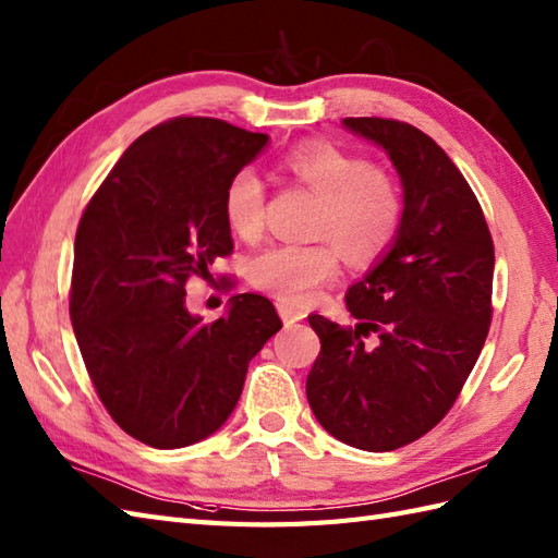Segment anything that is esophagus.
Masks as SVG:
<instances>
[{
  "label": "esophagus",
  "mask_w": 558,
  "mask_h": 558,
  "mask_svg": "<svg viewBox=\"0 0 558 558\" xmlns=\"http://www.w3.org/2000/svg\"><path fill=\"white\" fill-rule=\"evenodd\" d=\"M276 306H278V314H280V318H282L284 326H292V323H296V320H302V318H304L302 311L296 308V306H292L290 302L278 300V302H276Z\"/></svg>",
  "instance_id": "34e87169"
}]
</instances>
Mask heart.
Segmentation results:
<instances>
[{
	"instance_id": "1",
	"label": "heart",
	"mask_w": 558,
	"mask_h": 558,
	"mask_svg": "<svg viewBox=\"0 0 558 558\" xmlns=\"http://www.w3.org/2000/svg\"><path fill=\"white\" fill-rule=\"evenodd\" d=\"M282 171L320 202L314 238L330 240L354 262H368L392 242L401 218L395 180L366 159L328 142H311L282 159ZM223 218L242 240L262 235L266 185L254 168H240L223 190ZM330 242L274 244L250 262V280L284 302L306 304L340 274Z\"/></svg>"
}]
</instances>
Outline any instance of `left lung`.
I'll list each match as a JSON object with an SVG mask.
<instances>
[{
    "label": "left lung",
    "mask_w": 558,
    "mask_h": 558,
    "mask_svg": "<svg viewBox=\"0 0 558 558\" xmlns=\"http://www.w3.org/2000/svg\"><path fill=\"white\" fill-rule=\"evenodd\" d=\"M342 123L387 151L404 211L390 252L344 296L356 326L308 316L320 352L306 397L344 445L392 451L447 416L481 356L495 244L481 202L433 137L375 116Z\"/></svg>",
    "instance_id": "8db88e82"
}]
</instances>
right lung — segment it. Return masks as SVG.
<instances>
[{
  "label": "right lung",
  "instance_id": "right-lung-1",
  "mask_svg": "<svg viewBox=\"0 0 558 558\" xmlns=\"http://www.w3.org/2000/svg\"><path fill=\"white\" fill-rule=\"evenodd\" d=\"M266 142L202 116L154 125L77 223L69 304L77 347L109 416L154 449L214 435L250 361L282 328L262 294H235L211 323L185 306V282L232 254L223 190Z\"/></svg>",
  "mask_w": 558,
  "mask_h": 558
}]
</instances>
